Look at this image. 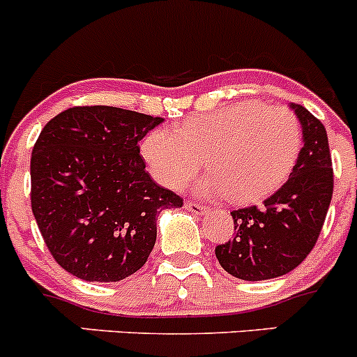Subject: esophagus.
Segmentation results:
<instances>
[{
    "label": "esophagus",
    "instance_id": "esophagus-1",
    "mask_svg": "<svg viewBox=\"0 0 357 357\" xmlns=\"http://www.w3.org/2000/svg\"><path fill=\"white\" fill-rule=\"evenodd\" d=\"M185 208H188L189 212L196 213V215H205V213L208 212V206L202 205V203H196V202H188L185 203Z\"/></svg>",
    "mask_w": 357,
    "mask_h": 357
}]
</instances>
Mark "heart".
I'll return each mask as SVG.
<instances>
[{
	"label": "heart",
	"mask_w": 357,
	"mask_h": 357,
	"mask_svg": "<svg viewBox=\"0 0 357 357\" xmlns=\"http://www.w3.org/2000/svg\"><path fill=\"white\" fill-rule=\"evenodd\" d=\"M301 142L293 112L243 101L195 115L175 130L152 131L142 142V155L152 175L172 189L184 188L205 155L210 172L196 182V192L250 203L287 181Z\"/></svg>",
	"instance_id": "1"
}]
</instances>
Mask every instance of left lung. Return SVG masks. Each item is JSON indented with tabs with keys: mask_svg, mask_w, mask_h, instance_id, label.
I'll return each instance as SVG.
<instances>
[{
	"mask_svg": "<svg viewBox=\"0 0 357 357\" xmlns=\"http://www.w3.org/2000/svg\"><path fill=\"white\" fill-rule=\"evenodd\" d=\"M303 147L286 184L261 206L233 210L235 235L215 247L220 266L242 280H268L289 273L310 254L333 196L328 135L317 117L291 103Z\"/></svg>",
	"mask_w": 357,
	"mask_h": 357,
	"instance_id": "1",
	"label": "left lung"
}]
</instances>
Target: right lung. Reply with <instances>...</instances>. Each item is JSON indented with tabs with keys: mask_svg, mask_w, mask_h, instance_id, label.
<instances>
[{
	"mask_svg": "<svg viewBox=\"0 0 357 357\" xmlns=\"http://www.w3.org/2000/svg\"><path fill=\"white\" fill-rule=\"evenodd\" d=\"M161 117L117 107H73L50 119L31 154V208L61 268L87 282H119L147 263L155 219L184 199L151 178L138 142Z\"/></svg>",
	"mask_w": 357,
	"mask_h": 357,
	"instance_id": "right-lung-1",
	"label": "right lung"
}]
</instances>
